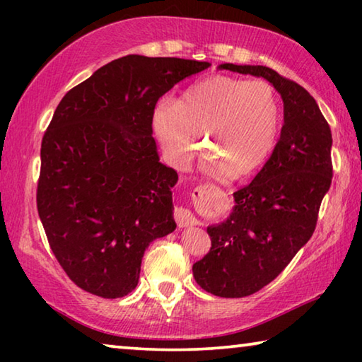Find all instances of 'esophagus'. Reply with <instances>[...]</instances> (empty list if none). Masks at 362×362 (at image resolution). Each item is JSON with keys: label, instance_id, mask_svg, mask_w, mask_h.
Returning a JSON list of instances; mask_svg holds the SVG:
<instances>
[{"label": "esophagus", "instance_id": "obj_1", "mask_svg": "<svg viewBox=\"0 0 362 362\" xmlns=\"http://www.w3.org/2000/svg\"><path fill=\"white\" fill-rule=\"evenodd\" d=\"M209 185H204V187H209ZM174 218H175L177 225H179V228H189V226H194L196 223H198L196 217L188 209H185V207H177V209L174 211Z\"/></svg>", "mask_w": 362, "mask_h": 362}]
</instances>
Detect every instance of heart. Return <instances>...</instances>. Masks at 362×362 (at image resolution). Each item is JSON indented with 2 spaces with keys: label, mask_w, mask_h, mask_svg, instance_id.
Here are the masks:
<instances>
[{
  "label": "heart",
  "mask_w": 362,
  "mask_h": 362,
  "mask_svg": "<svg viewBox=\"0 0 362 362\" xmlns=\"http://www.w3.org/2000/svg\"><path fill=\"white\" fill-rule=\"evenodd\" d=\"M283 108L278 90L265 79L211 75L193 83L175 103L159 102L153 129L174 166L199 150V136L211 145L206 168L230 166L236 175L252 173L272 155Z\"/></svg>",
  "instance_id": "obj_1"
}]
</instances>
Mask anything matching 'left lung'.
<instances>
[{
	"label": "left lung",
	"mask_w": 362,
	"mask_h": 362,
	"mask_svg": "<svg viewBox=\"0 0 362 362\" xmlns=\"http://www.w3.org/2000/svg\"><path fill=\"white\" fill-rule=\"evenodd\" d=\"M220 69L265 78L284 102V124L272 155L254 180L235 192L231 216L207 228L212 247L193 265L206 292L240 298L272 283L313 236L332 182V132L316 100L292 79L263 65Z\"/></svg>",
	"instance_id": "obj_1"
}]
</instances>
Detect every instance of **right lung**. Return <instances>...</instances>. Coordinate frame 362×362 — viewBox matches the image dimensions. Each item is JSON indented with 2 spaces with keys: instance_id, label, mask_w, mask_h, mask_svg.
I'll return each instance as SVG.
<instances>
[{
  "instance_id": "1",
  "label": "right lung",
  "mask_w": 362,
  "mask_h": 362,
  "mask_svg": "<svg viewBox=\"0 0 362 362\" xmlns=\"http://www.w3.org/2000/svg\"><path fill=\"white\" fill-rule=\"evenodd\" d=\"M209 62L126 56L64 95L41 142L36 207L73 283L103 298L136 289L145 249L175 230L177 175L159 163L156 102Z\"/></svg>"
}]
</instances>
